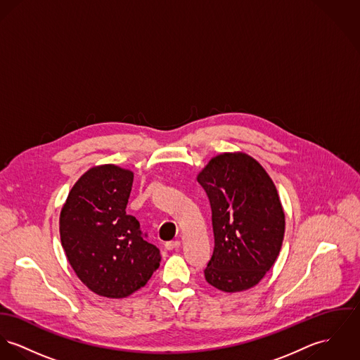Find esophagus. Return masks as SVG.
<instances>
[{
	"instance_id": "1",
	"label": "esophagus",
	"mask_w": 360,
	"mask_h": 360,
	"mask_svg": "<svg viewBox=\"0 0 360 360\" xmlns=\"http://www.w3.org/2000/svg\"><path fill=\"white\" fill-rule=\"evenodd\" d=\"M177 248H180V240H169L165 243L166 250H174Z\"/></svg>"
}]
</instances>
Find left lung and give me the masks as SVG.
Segmentation results:
<instances>
[{"instance_id": "obj_1", "label": "left lung", "mask_w": 360, "mask_h": 360, "mask_svg": "<svg viewBox=\"0 0 360 360\" xmlns=\"http://www.w3.org/2000/svg\"><path fill=\"white\" fill-rule=\"evenodd\" d=\"M210 209L214 249L205 278L233 293L257 285L276 260L285 235L278 191L262 165L246 154L214 157L198 174Z\"/></svg>"}]
</instances>
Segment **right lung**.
<instances>
[{
	"label": "right lung",
	"mask_w": 360,
	"mask_h": 360,
	"mask_svg": "<svg viewBox=\"0 0 360 360\" xmlns=\"http://www.w3.org/2000/svg\"><path fill=\"white\" fill-rule=\"evenodd\" d=\"M133 173L115 165L88 170L60 213V239L77 276L96 295L122 298L143 288L161 262L140 223L127 213Z\"/></svg>",
	"instance_id": "obj_1"
}]
</instances>
